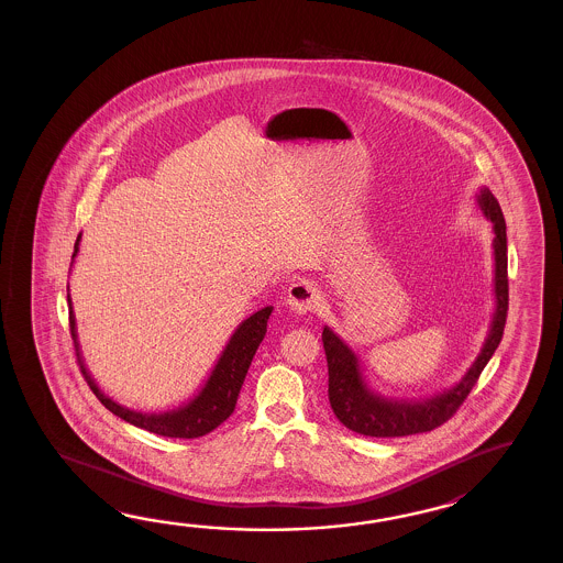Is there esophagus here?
Masks as SVG:
<instances>
[{
    "label": "esophagus",
    "mask_w": 563,
    "mask_h": 563,
    "mask_svg": "<svg viewBox=\"0 0 563 563\" xmlns=\"http://www.w3.org/2000/svg\"><path fill=\"white\" fill-rule=\"evenodd\" d=\"M322 303V291L313 282L301 279L287 289V306L296 313H308Z\"/></svg>",
    "instance_id": "obj_1"
}]
</instances>
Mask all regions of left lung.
I'll return each mask as SVG.
<instances>
[{"mask_svg": "<svg viewBox=\"0 0 563 563\" xmlns=\"http://www.w3.org/2000/svg\"><path fill=\"white\" fill-rule=\"evenodd\" d=\"M483 216L489 219L495 231L493 257H495V311L490 320L489 334L481 347L477 358L467 374L443 393L422 400H396L374 393L360 368L358 356L332 328H323L322 342L328 360V398L338 420L350 431L364 437H407L417 432H429L451 419L456 408L463 405L471 388L477 383L483 368L499 346L503 328L509 308V282H507V228L499 201L483 187L477 195Z\"/></svg>", "mask_w": 563, "mask_h": 563, "instance_id": "left-lung-1", "label": "left lung"}]
</instances>
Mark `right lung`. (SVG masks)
<instances>
[{"label":"right lung","mask_w":563,"mask_h":563,"mask_svg":"<svg viewBox=\"0 0 563 563\" xmlns=\"http://www.w3.org/2000/svg\"><path fill=\"white\" fill-rule=\"evenodd\" d=\"M80 238L82 235H78V240L74 243L73 262L78 253ZM68 308H70V332H73L76 358H78L82 376L96 398L120 419L131 422L139 429H144V431L155 432L161 437H170V439L203 437L231 417V412L238 405V396H240L241 386L245 380V374L250 371L253 356L264 340L265 332H267V320L274 310L272 306L262 308L238 325V330L229 338L228 346L217 360L216 368L207 378L201 393L191 398L189 402L167 410V412H139V410H131V408L114 402L110 396L104 395L98 388L95 378L86 368L85 358L80 352L70 294H68Z\"/></svg>","instance_id":"1"}]
</instances>
